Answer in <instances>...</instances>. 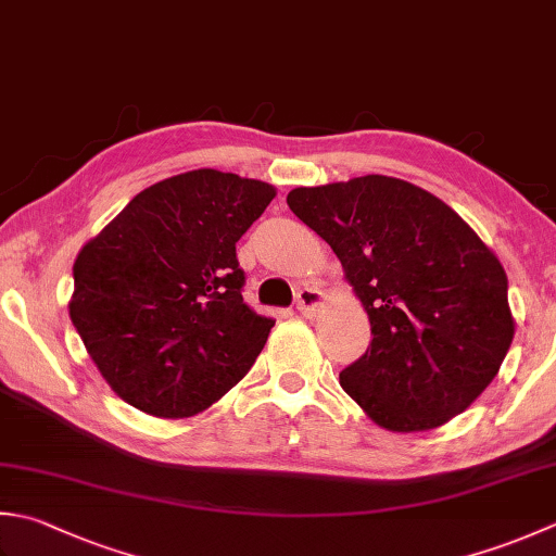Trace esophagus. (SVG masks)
Masks as SVG:
<instances>
[{"label": "esophagus", "instance_id": "1", "mask_svg": "<svg viewBox=\"0 0 556 556\" xmlns=\"http://www.w3.org/2000/svg\"><path fill=\"white\" fill-rule=\"evenodd\" d=\"M323 291L315 289V287H303L299 293H296V308L301 315H306V318H313L315 311H318L323 306Z\"/></svg>", "mask_w": 556, "mask_h": 556}]
</instances>
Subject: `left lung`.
<instances>
[{
	"label": "left lung",
	"instance_id": "left-lung-1",
	"mask_svg": "<svg viewBox=\"0 0 556 556\" xmlns=\"http://www.w3.org/2000/svg\"><path fill=\"white\" fill-rule=\"evenodd\" d=\"M362 299L374 340L340 386L378 427L437 429L498 374L514 342L508 279L448 204L407 180L362 176L287 194Z\"/></svg>",
	"mask_w": 556,
	"mask_h": 556
}]
</instances>
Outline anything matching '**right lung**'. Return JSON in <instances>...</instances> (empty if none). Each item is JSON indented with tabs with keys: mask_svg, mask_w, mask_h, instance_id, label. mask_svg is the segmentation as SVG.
<instances>
[{
	"mask_svg": "<svg viewBox=\"0 0 556 556\" xmlns=\"http://www.w3.org/2000/svg\"><path fill=\"white\" fill-rule=\"evenodd\" d=\"M275 194L236 173H180L141 190L76 255L70 318L127 405L192 417L255 364L275 320L243 303L236 243Z\"/></svg>",
	"mask_w": 556,
	"mask_h": 556,
	"instance_id": "add662e5",
	"label": "right lung"
}]
</instances>
